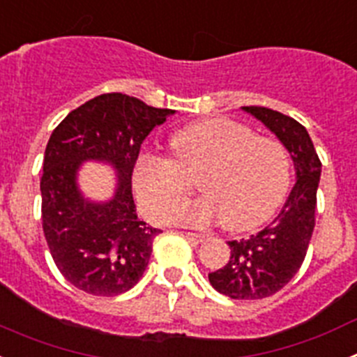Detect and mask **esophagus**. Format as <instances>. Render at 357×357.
Masks as SVG:
<instances>
[{
	"mask_svg": "<svg viewBox=\"0 0 357 357\" xmlns=\"http://www.w3.org/2000/svg\"><path fill=\"white\" fill-rule=\"evenodd\" d=\"M188 239H191L193 243H204L207 239L206 234H198V232H188Z\"/></svg>",
	"mask_w": 357,
	"mask_h": 357,
	"instance_id": "34e87169",
	"label": "esophagus"
}]
</instances>
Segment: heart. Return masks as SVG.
<instances>
[{"mask_svg": "<svg viewBox=\"0 0 357 357\" xmlns=\"http://www.w3.org/2000/svg\"><path fill=\"white\" fill-rule=\"evenodd\" d=\"M169 144L173 160L143 153L132 169L137 204L153 222L172 218L202 227L223 218L227 229L250 230L266 222L288 195L289 151L241 123L198 119L178 128ZM197 176L204 195L181 208L190 190L188 178Z\"/></svg>", "mask_w": 357, "mask_h": 357, "instance_id": "1", "label": "heart"}]
</instances>
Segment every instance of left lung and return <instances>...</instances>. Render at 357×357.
I'll use <instances>...</instances> for the list:
<instances>
[{"label":"left lung","mask_w":357,"mask_h":357,"mask_svg":"<svg viewBox=\"0 0 357 357\" xmlns=\"http://www.w3.org/2000/svg\"><path fill=\"white\" fill-rule=\"evenodd\" d=\"M279 137L291 155L296 182L277 218L261 232L229 241V263L209 273L222 295L257 301L284 288L302 266L314 229L321 162L301 123L266 107H243Z\"/></svg>","instance_id":"left-lung-1"}]
</instances>
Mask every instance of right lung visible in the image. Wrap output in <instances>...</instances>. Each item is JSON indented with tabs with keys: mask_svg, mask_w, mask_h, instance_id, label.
<instances>
[{
	"mask_svg": "<svg viewBox=\"0 0 357 357\" xmlns=\"http://www.w3.org/2000/svg\"><path fill=\"white\" fill-rule=\"evenodd\" d=\"M172 114L175 110L109 93L71 110L53 130L40 176L43 230L56 268L75 288L114 296L143 277L160 230L137 218L132 169L146 135ZM85 160L116 169L110 201L91 202L77 189V169Z\"/></svg>",
	"mask_w": 357,
	"mask_h": 357,
	"instance_id": "right-lung-1",
	"label": "right lung"
}]
</instances>
